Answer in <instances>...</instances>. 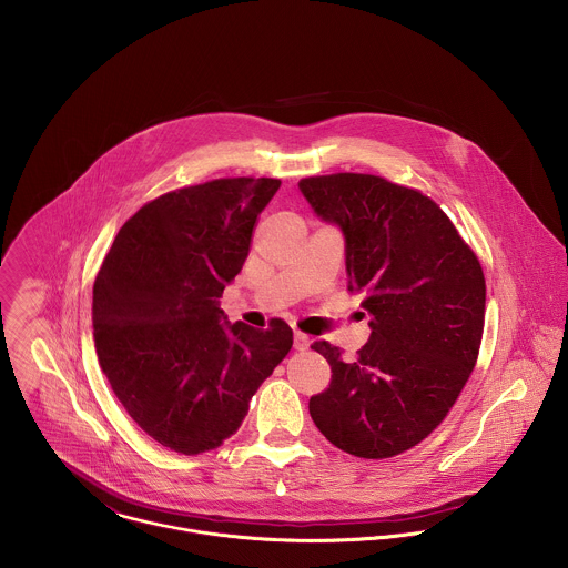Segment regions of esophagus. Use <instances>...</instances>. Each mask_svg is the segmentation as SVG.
<instances>
[{"label": "esophagus", "mask_w": 568, "mask_h": 568, "mask_svg": "<svg viewBox=\"0 0 568 568\" xmlns=\"http://www.w3.org/2000/svg\"><path fill=\"white\" fill-rule=\"evenodd\" d=\"M293 345H295V349H306V347L311 345V336H308V334H304V332H300V329H295Z\"/></svg>", "instance_id": "obj_1"}]
</instances>
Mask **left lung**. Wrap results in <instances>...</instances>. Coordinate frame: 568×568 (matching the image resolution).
Masks as SVG:
<instances>
[{
  "instance_id": "obj_1",
  "label": "left lung",
  "mask_w": 568,
  "mask_h": 568,
  "mask_svg": "<svg viewBox=\"0 0 568 568\" xmlns=\"http://www.w3.org/2000/svg\"><path fill=\"white\" fill-rule=\"evenodd\" d=\"M300 190L341 227L347 291L372 315V336L349 363L336 345L313 343L332 378L311 398V417L354 457H396L444 422L477 365L481 262L419 190L361 172L306 176Z\"/></svg>"
}]
</instances>
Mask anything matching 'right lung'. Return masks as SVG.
Returning a JSON list of instances; mask_svg holds the SVG:
<instances>
[{
	"mask_svg": "<svg viewBox=\"0 0 568 568\" xmlns=\"http://www.w3.org/2000/svg\"><path fill=\"white\" fill-rule=\"evenodd\" d=\"M280 183L232 176L165 192L122 225L95 275L100 367L133 422L181 455L232 437L293 347L282 320L232 325L219 306Z\"/></svg>",
	"mask_w": 568,
	"mask_h": 568,
	"instance_id": "right-lung-1",
	"label": "right lung"
}]
</instances>
